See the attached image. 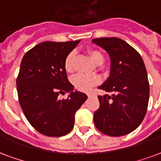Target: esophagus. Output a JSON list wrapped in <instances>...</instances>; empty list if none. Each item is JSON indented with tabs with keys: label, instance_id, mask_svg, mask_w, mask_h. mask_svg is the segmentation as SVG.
<instances>
[{
	"label": "esophagus",
	"instance_id": "34e87169",
	"mask_svg": "<svg viewBox=\"0 0 161 161\" xmlns=\"http://www.w3.org/2000/svg\"><path fill=\"white\" fill-rule=\"evenodd\" d=\"M86 95L88 96V97H91V96H92V92H87Z\"/></svg>",
	"mask_w": 161,
	"mask_h": 161
}]
</instances>
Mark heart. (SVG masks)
<instances>
[{
  "label": "heart",
  "mask_w": 161,
  "mask_h": 161,
  "mask_svg": "<svg viewBox=\"0 0 161 161\" xmlns=\"http://www.w3.org/2000/svg\"><path fill=\"white\" fill-rule=\"evenodd\" d=\"M90 57L95 64L99 63L100 61H104V57L102 53L97 50H89ZM74 58V54L72 53H69L66 56L64 63V67L65 71L70 73L72 71V61ZM99 82V79L97 76L86 75L78 74L72 77L71 83L75 88L81 92L89 91L92 86L97 85Z\"/></svg>",
  "instance_id": "b5f03b06"
}]
</instances>
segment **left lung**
I'll return each mask as SVG.
<instances>
[{
    "label": "left lung",
    "mask_w": 161,
    "mask_h": 161,
    "mask_svg": "<svg viewBox=\"0 0 161 161\" xmlns=\"http://www.w3.org/2000/svg\"><path fill=\"white\" fill-rule=\"evenodd\" d=\"M108 53L109 76L98 87L112 96H98L100 108L94 113L99 131L109 136H123L135 130L144 120L149 97V85L144 61L138 52L118 38L92 39Z\"/></svg>",
    "instance_id": "left-lung-1"
}]
</instances>
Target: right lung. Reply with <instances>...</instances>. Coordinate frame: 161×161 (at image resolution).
Segmentation results:
<instances>
[{
	"label": "right lung",
	"mask_w": 161,
	"mask_h": 161,
	"mask_svg": "<svg viewBox=\"0 0 161 161\" xmlns=\"http://www.w3.org/2000/svg\"><path fill=\"white\" fill-rule=\"evenodd\" d=\"M80 40L43 42L25 53L17 79L18 98L30 124L40 134L60 137L74 127L75 114L87 96L75 91L69 81L64 63ZM68 92L69 97L58 96Z\"/></svg>",
	"instance_id": "add662e5"
}]
</instances>
